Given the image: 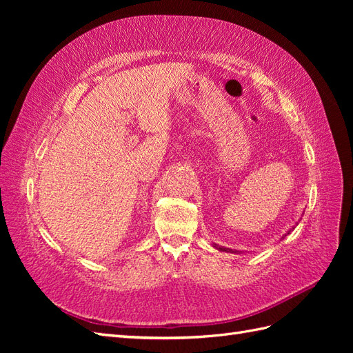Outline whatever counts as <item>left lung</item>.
<instances>
[{
    "mask_svg": "<svg viewBox=\"0 0 353 353\" xmlns=\"http://www.w3.org/2000/svg\"><path fill=\"white\" fill-rule=\"evenodd\" d=\"M213 248H216V249H219V250H222V252H231V253H237V250H231V249H225V248H218L216 244L213 245Z\"/></svg>",
    "mask_w": 353,
    "mask_h": 353,
    "instance_id": "left-lung-1",
    "label": "left lung"
}]
</instances>
